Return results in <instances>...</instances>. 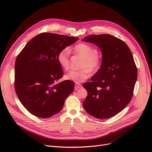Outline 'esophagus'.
I'll return each instance as SVG.
<instances>
[{"mask_svg": "<svg viewBox=\"0 0 152 152\" xmlns=\"http://www.w3.org/2000/svg\"><path fill=\"white\" fill-rule=\"evenodd\" d=\"M82 87V86L81 84L77 83H75V90H77L78 89L81 88Z\"/></svg>", "mask_w": 152, "mask_h": 152, "instance_id": "34e87169", "label": "esophagus"}]
</instances>
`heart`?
<instances>
[{
    "mask_svg": "<svg viewBox=\"0 0 152 152\" xmlns=\"http://www.w3.org/2000/svg\"><path fill=\"white\" fill-rule=\"evenodd\" d=\"M75 54L82 56L83 61L81 64V70H72L65 75V79L77 83L83 82L91 75V72L96 73L100 69L102 60L98 55V50L85 43H80L73 48ZM58 61L60 66L65 70L70 67V52L67 49L61 50L58 55Z\"/></svg>",
    "mask_w": 152,
    "mask_h": 152,
    "instance_id": "obj_1",
    "label": "heart"
}]
</instances>
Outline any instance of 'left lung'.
<instances>
[{"label":"left lung","mask_w":152,"mask_h":152,"mask_svg":"<svg viewBox=\"0 0 152 152\" xmlns=\"http://www.w3.org/2000/svg\"><path fill=\"white\" fill-rule=\"evenodd\" d=\"M83 41L94 43L102 52L99 71L85 82L88 95L85 110L99 119L111 118L131 100L137 79V69L132 52L121 39L109 34L91 35Z\"/></svg>","instance_id":"obj_1"}]
</instances>
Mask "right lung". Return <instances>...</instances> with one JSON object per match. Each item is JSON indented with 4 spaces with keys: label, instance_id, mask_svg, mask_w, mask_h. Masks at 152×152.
I'll return each instance as SVG.
<instances>
[{
    "label": "right lung",
    "instance_id": "1",
    "mask_svg": "<svg viewBox=\"0 0 152 152\" xmlns=\"http://www.w3.org/2000/svg\"><path fill=\"white\" fill-rule=\"evenodd\" d=\"M79 39L42 32L30 40L18 55L15 64L14 88L23 106L32 115L49 118L58 113L74 90L69 80L56 84L63 76L58 61L59 52Z\"/></svg>",
    "mask_w": 152,
    "mask_h": 152
}]
</instances>
